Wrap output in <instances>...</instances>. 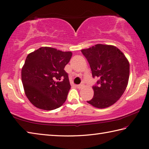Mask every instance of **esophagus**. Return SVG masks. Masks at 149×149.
Listing matches in <instances>:
<instances>
[{
	"mask_svg": "<svg viewBox=\"0 0 149 149\" xmlns=\"http://www.w3.org/2000/svg\"><path fill=\"white\" fill-rule=\"evenodd\" d=\"M83 86V84H79V85H77V88H81Z\"/></svg>",
	"mask_w": 149,
	"mask_h": 149,
	"instance_id": "1",
	"label": "esophagus"
}]
</instances>
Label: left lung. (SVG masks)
Returning <instances> with one entry per match:
<instances>
[{
	"mask_svg": "<svg viewBox=\"0 0 149 149\" xmlns=\"http://www.w3.org/2000/svg\"><path fill=\"white\" fill-rule=\"evenodd\" d=\"M91 68L93 77L100 78L92 87L94 97L87 103L97 109L109 107L117 102L126 90L130 65L124 54L116 46L97 44L81 49Z\"/></svg>",
	"mask_w": 149,
	"mask_h": 149,
	"instance_id": "1",
	"label": "left lung"
}]
</instances>
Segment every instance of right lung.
<instances>
[{"instance_id":"add662e5","label":"right lung","mask_w":149,"mask_h":149,"mask_svg":"<svg viewBox=\"0 0 149 149\" xmlns=\"http://www.w3.org/2000/svg\"><path fill=\"white\" fill-rule=\"evenodd\" d=\"M72 55L71 52L46 46L28 55L21 79L25 94L33 105L52 110L65 103L71 86L64 68Z\"/></svg>"}]
</instances>
